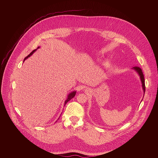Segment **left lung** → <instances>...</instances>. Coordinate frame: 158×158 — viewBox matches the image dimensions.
I'll list each match as a JSON object with an SVG mask.
<instances>
[{
	"label": "left lung",
	"mask_w": 158,
	"mask_h": 158,
	"mask_svg": "<svg viewBox=\"0 0 158 158\" xmlns=\"http://www.w3.org/2000/svg\"><path fill=\"white\" fill-rule=\"evenodd\" d=\"M135 71H137V73L139 74V75L140 76V78H141V82H142V86H143V91H144V93H145V91H146V87H145V80H144V74L143 73V71H142V69L140 68L139 67H138V66H135V67H133V68Z\"/></svg>",
	"instance_id": "obj_1"
}]
</instances>
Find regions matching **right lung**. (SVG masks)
Masks as SVG:
<instances>
[{
	"instance_id": "right-lung-1",
	"label": "right lung",
	"mask_w": 158,
	"mask_h": 158,
	"mask_svg": "<svg viewBox=\"0 0 158 158\" xmlns=\"http://www.w3.org/2000/svg\"><path fill=\"white\" fill-rule=\"evenodd\" d=\"M38 48H39V47ZM36 50H37V49H35V50L32 51V52H31V53H30V54H29V55H28L27 57H25V59H24V60H25L26 59H27L29 57H30V56H31V55H32V54H33V53H34V52H35ZM76 91H74V92H72L71 93H70V94L68 95V97H67V99H66V101H65V103H64V106L66 104V103H67V102L69 101H70L71 99H73V98L75 96V95H76Z\"/></svg>"
}]
</instances>
